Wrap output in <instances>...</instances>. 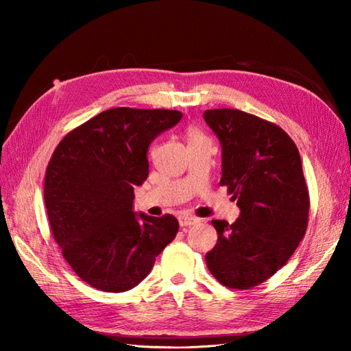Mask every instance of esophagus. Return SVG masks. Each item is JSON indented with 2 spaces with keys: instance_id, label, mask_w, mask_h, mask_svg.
<instances>
[{
  "instance_id": "34e87169",
  "label": "esophagus",
  "mask_w": 351,
  "mask_h": 351,
  "mask_svg": "<svg viewBox=\"0 0 351 351\" xmlns=\"http://www.w3.org/2000/svg\"><path fill=\"white\" fill-rule=\"evenodd\" d=\"M199 221V219L193 217V215H189V214H184V215H180V225L184 228V226H191V225H196V223Z\"/></svg>"
}]
</instances>
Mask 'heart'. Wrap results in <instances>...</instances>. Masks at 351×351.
<instances>
[{
  "mask_svg": "<svg viewBox=\"0 0 351 351\" xmlns=\"http://www.w3.org/2000/svg\"><path fill=\"white\" fill-rule=\"evenodd\" d=\"M187 138H189V143H193V141L204 140V138H206V137L204 136V132L199 131L197 128H189V131H187Z\"/></svg>",
  "mask_w": 351,
  "mask_h": 351,
  "instance_id": "obj_1",
  "label": "heart"
}]
</instances>
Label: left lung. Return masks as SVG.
I'll return each instance as SVG.
<instances>
[{
    "label": "left lung",
    "instance_id": "8db88e82",
    "mask_svg": "<svg viewBox=\"0 0 351 351\" xmlns=\"http://www.w3.org/2000/svg\"><path fill=\"white\" fill-rule=\"evenodd\" d=\"M221 143V180L241 210L219 234L206 265L221 285L250 289L287 264L306 234L309 190L299 149L280 126L241 110L204 113Z\"/></svg>",
    "mask_w": 351,
    "mask_h": 351
}]
</instances>
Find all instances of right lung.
Returning <instances> with one entry per match:
<instances>
[{
    "label": "right lung",
    "instance_id": "right-lung-1",
    "mask_svg": "<svg viewBox=\"0 0 351 351\" xmlns=\"http://www.w3.org/2000/svg\"><path fill=\"white\" fill-rule=\"evenodd\" d=\"M181 117L178 110L110 108L66 134L52 152L43 187L51 232L90 287L123 293L138 285L176 237L173 215H137L132 200L149 173V145Z\"/></svg>",
    "mask_w": 351,
    "mask_h": 351
}]
</instances>
